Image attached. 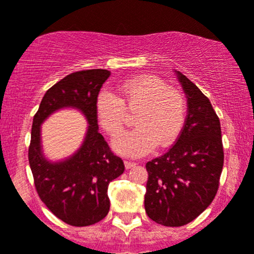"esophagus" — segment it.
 <instances>
[{"label": "esophagus", "mask_w": 254, "mask_h": 254, "mask_svg": "<svg viewBox=\"0 0 254 254\" xmlns=\"http://www.w3.org/2000/svg\"><path fill=\"white\" fill-rule=\"evenodd\" d=\"M137 163L136 162H132V161H125V166H126V168H132V167H134V166H136Z\"/></svg>", "instance_id": "esophagus-1"}]
</instances>
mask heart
<instances>
[{
    "instance_id": "1",
    "label": "heart",
    "mask_w": 254,
    "mask_h": 254,
    "mask_svg": "<svg viewBox=\"0 0 254 254\" xmlns=\"http://www.w3.org/2000/svg\"><path fill=\"white\" fill-rule=\"evenodd\" d=\"M117 96L102 91L95 101V113L101 128L116 137L126 125V110H137L136 128L115 139L116 151L141 157L159 147L171 146L181 134L186 122L187 105L181 91L168 87L156 76H134L117 84Z\"/></svg>"
}]
</instances>
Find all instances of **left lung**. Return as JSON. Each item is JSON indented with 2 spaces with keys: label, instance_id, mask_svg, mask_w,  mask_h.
Here are the masks:
<instances>
[{
  "label": "left lung",
  "instance_id": "8db88e82",
  "mask_svg": "<svg viewBox=\"0 0 254 254\" xmlns=\"http://www.w3.org/2000/svg\"><path fill=\"white\" fill-rule=\"evenodd\" d=\"M176 73L187 97V118L170 151L146 165V213L167 227L190 223L212 203L224 159L221 123L211 102L185 74Z\"/></svg>",
  "mask_w": 254,
  "mask_h": 254
}]
</instances>
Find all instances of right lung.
Listing matches in <instances>:
<instances>
[{
	"mask_svg": "<svg viewBox=\"0 0 254 254\" xmlns=\"http://www.w3.org/2000/svg\"><path fill=\"white\" fill-rule=\"evenodd\" d=\"M111 72L86 69L73 72L53 84L43 96L33 117L28 162L41 201L57 218L74 227L102 221L110 211L107 190L125 171L123 161L111 151L98 132L95 101ZM81 110L89 122L80 149L64 161L50 162L42 153L40 125L61 108Z\"/></svg>",
	"mask_w": 254,
	"mask_h": 254,
	"instance_id": "right-lung-1",
	"label": "right lung"
}]
</instances>
